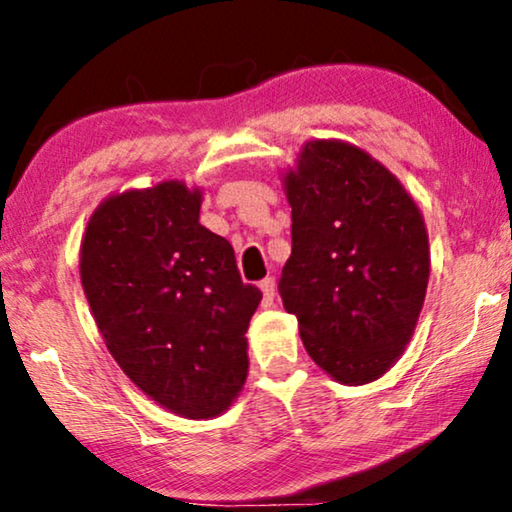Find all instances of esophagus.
I'll use <instances>...</instances> for the list:
<instances>
[{
  "label": "esophagus",
  "mask_w": 512,
  "mask_h": 512,
  "mask_svg": "<svg viewBox=\"0 0 512 512\" xmlns=\"http://www.w3.org/2000/svg\"><path fill=\"white\" fill-rule=\"evenodd\" d=\"M260 290H262V304L264 306L274 304V297H276V281H274V278H264V281L260 283Z\"/></svg>",
  "instance_id": "34e87169"
}]
</instances>
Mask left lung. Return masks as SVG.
<instances>
[{"mask_svg":"<svg viewBox=\"0 0 512 512\" xmlns=\"http://www.w3.org/2000/svg\"><path fill=\"white\" fill-rule=\"evenodd\" d=\"M292 252L281 283L320 370L363 386L391 370L431 276L424 215L403 182L351 142L311 140L283 173Z\"/></svg>","mask_w":512,"mask_h":512,"instance_id":"1","label":"left lung"}]
</instances>
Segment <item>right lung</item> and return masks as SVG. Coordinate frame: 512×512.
<instances>
[{
  "instance_id": "right-lung-1",
  "label": "right lung",
  "mask_w": 512,
  "mask_h": 512,
  "mask_svg": "<svg viewBox=\"0 0 512 512\" xmlns=\"http://www.w3.org/2000/svg\"><path fill=\"white\" fill-rule=\"evenodd\" d=\"M203 192L182 180L109 194L79 250L84 295L121 370L185 419L227 412L248 377L250 318L234 248L199 222Z\"/></svg>"
}]
</instances>
